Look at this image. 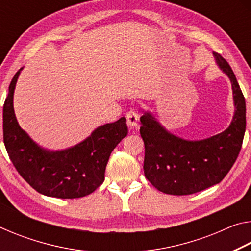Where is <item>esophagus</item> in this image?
Wrapping results in <instances>:
<instances>
[{
  "mask_svg": "<svg viewBox=\"0 0 251 251\" xmlns=\"http://www.w3.org/2000/svg\"><path fill=\"white\" fill-rule=\"evenodd\" d=\"M126 120H127V125H128L129 128H135L137 126V122L139 120V115L137 113V110L135 109H130L129 112H127L126 114Z\"/></svg>",
  "mask_w": 251,
  "mask_h": 251,
  "instance_id": "1",
  "label": "esophagus"
}]
</instances>
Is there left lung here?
<instances>
[{
	"instance_id": "left-lung-1",
	"label": "left lung",
	"mask_w": 251,
	"mask_h": 251,
	"mask_svg": "<svg viewBox=\"0 0 251 251\" xmlns=\"http://www.w3.org/2000/svg\"><path fill=\"white\" fill-rule=\"evenodd\" d=\"M216 61L231 80L236 112L228 128L202 141H185L168 133L150 113L141 117L145 144L144 174L165 194L192 195L222 181L235 164L246 130V101L230 65L222 55Z\"/></svg>"
}]
</instances>
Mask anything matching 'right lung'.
Segmentation results:
<instances>
[{"label": "right lung", "instance_id": "1", "mask_svg": "<svg viewBox=\"0 0 251 251\" xmlns=\"http://www.w3.org/2000/svg\"><path fill=\"white\" fill-rule=\"evenodd\" d=\"M21 70L11 80L3 106V141L16 171L45 196L79 198L95 192L105 179L110 152L128 133L126 118L99 127L69 150H42L21 128L14 114L13 94Z\"/></svg>", "mask_w": 251, "mask_h": 251}]
</instances>
